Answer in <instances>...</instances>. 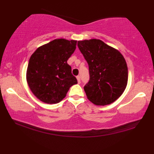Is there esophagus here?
Instances as JSON below:
<instances>
[{
    "instance_id": "obj_1",
    "label": "esophagus",
    "mask_w": 154,
    "mask_h": 154,
    "mask_svg": "<svg viewBox=\"0 0 154 154\" xmlns=\"http://www.w3.org/2000/svg\"><path fill=\"white\" fill-rule=\"evenodd\" d=\"M77 82H78V83L79 84V83H80V77H79V76H77Z\"/></svg>"
}]
</instances>
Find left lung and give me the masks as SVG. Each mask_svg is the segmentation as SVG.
<instances>
[{"label": "left lung", "instance_id": "8db88e82", "mask_svg": "<svg viewBox=\"0 0 154 154\" xmlns=\"http://www.w3.org/2000/svg\"><path fill=\"white\" fill-rule=\"evenodd\" d=\"M77 45L89 66L90 80L84 87L88 100L98 106L114 102L128 85V66L122 54L98 39L81 40Z\"/></svg>", "mask_w": 154, "mask_h": 154}]
</instances>
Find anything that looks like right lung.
<instances>
[{
  "label": "right lung",
  "mask_w": 154,
  "mask_h": 154,
  "mask_svg": "<svg viewBox=\"0 0 154 154\" xmlns=\"http://www.w3.org/2000/svg\"><path fill=\"white\" fill-rule=\"evenodd\" d=\"M77 40L56 39L32 54L26 69V82L39 100L59 103L71 86L77 83L67 60L75 52Z\"/></svg>",
  "instance_id": "add662e5"
}]
</instances>
